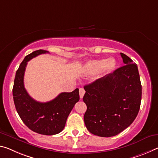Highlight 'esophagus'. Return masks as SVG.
<instances>
[{
    "instance_id": "1",
    "label": "esophagus",
    "mask_w": 158,
    "mask_h": 158,
    "mask_svg": "<svg viewBox=\"0 0 158 158\" xmlns=\"http://www.w3.org/2000/svg\"><path fill=\"white\" fill-rule=\"evenodd\" d=\"M85 94V90L83 88H80L79 89V96L80 98H82L84 97V95Z\"/></svg>"
}]
</instances>
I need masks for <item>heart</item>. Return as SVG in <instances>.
I'll list each match as a JSON object with an SVG mask.
<instances>
[{
  "mask_svg": "<svg viewBox=\"0 0 158 158\" xmlns=\"http://www.w3.org/2000/svg\"><path fill=\"white\" fill-rule=\"evenodd\" d=\"M115 66V61L113 59L97 60L87 63L86 65V72L89 74H95L104 69L105 71H110Z\"/></svg>",
  "mask_w": 158,
  "mask_h": 158,
  "instance_id": "obj_1",
  "label": "heart"
}]
</instances>
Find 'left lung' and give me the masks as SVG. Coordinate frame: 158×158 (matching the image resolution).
<instances>
[{"instance_id":"1","label":"left lung","mask_w":158,"mask_h":158,"mask_svg":"<svg viewBox=\"0 0 158 158\" xmlns=\"http://www.w3.org/2000/svg\"><path fill=\"white\" fill-rule=\"evenodd\" d=\"M124 64L101 79L84 86L87 129L101 137L116 136L131 124L139 113L142 88L137 64L124 53Z\"/></svg>"}]
</instances>
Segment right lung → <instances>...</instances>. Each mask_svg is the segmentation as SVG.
Returning a JSON list of instances; mask_svg holds the SVG:
<instances>
[{"label": "right lung", "mask_w": 158, "mask_h": 158, "mask_svg": "<svg viewBox=\"0 0 158 158\" xmlns=\"http://www.w3.org/2000/svg\"><path fill=\"white\" fill-rule=\"evenodd\" d=\"M48 52L38 50L25 57L16 72L12 89L15 106L22 122L31 131L43 135L61 132L70 112L79 100L78 89L70 93H61L56 98L46 102L35 101L28 94L24 85L27 62L39 55Z\"/></svg>", "instance_id": "obj_1"}]
</instances>
